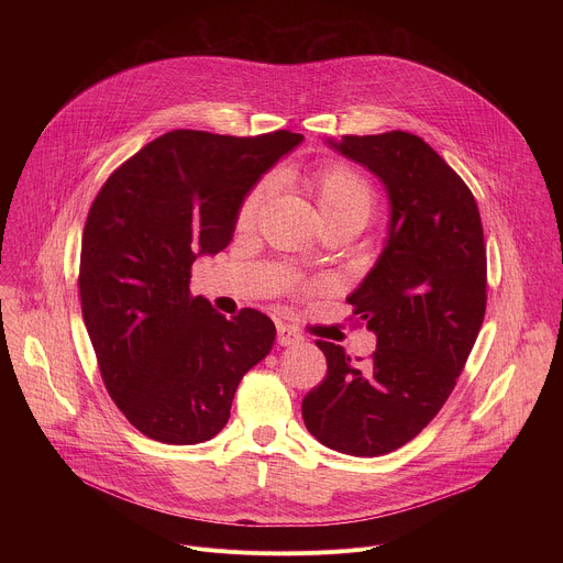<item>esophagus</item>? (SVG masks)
I'll return each instance as SVG.
<instances>
[{
    "label": "esophagus",
    "mask_w": 563,
    "mask_h": 563,
    "mask_svg": "<svg viewBox=\"0 0 563 563\" xmlns=\"http://www.w3.org/2000/svg\"><path fill=\"white\" fill-rule=\"evenodd\" d=\"M276 341H278V345H283V347H291V345L300 343L302 336H300L296 330L287 328V325H278V336H276Z\"/></svg>",
    "instance_id": "esophagus-1"
}]
</instances>
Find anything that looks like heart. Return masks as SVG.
Returning <instances> with one entry per match:
<instances>
[{
    "label": "heart",
    "mask_w": 563,
    "mask_h": 563,
    "mask_svg": "<svg viewBox=\"0 0 563 563\" xmlns=\"http://www.w3.org/2000/svg\"><path fill=\"white\" fill-rule=\"evenodd\" d=\"M307 185L313 194L320 218H323L325 224L343 222L365 227L376 209V189L352 165L332 163L320 167L307 178ZM272 187L274 178H265L245 196V200L240 202L238 209V224L245 227L254 222Z\"/></svg>",
    "instance_id": "obj_1"
}]
</instances>
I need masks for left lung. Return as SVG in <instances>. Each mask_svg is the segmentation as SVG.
<instances>
[{
  "mask_svg": "<svg viewBox=\"0 0 563 563\" xmlns=\"http://www.w3.org/2000/svg\"><path fill=\"white\" fill-rule=\"evenodd\" d=\"M330 146L378 176L391 216L374 269L347 298L376 350L356 365L316 341L328 376L302 398V419L332 450L378 456L439 415L472 352L488 298L484 227L467 185L419 135H343Z\"/></svg>",
  "mask_w": 563,
  "mask_h": 563,
  "instance_id": "8db88e82",
  "label": "left lung"
}]
</instances>
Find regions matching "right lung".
I'll use <instances>...</instances> for the list:
<instances>
[{
    "instance_id": "1",
    "label": "right lung",
    "mask_w": 563,
    "mask_h": 563,
    "mask_svg": "<svg viewBox=\"0 0 563 563\" xmlns=\"http://www.w3.org/2000/svg\"><path fill=\"white\" fill-rule=\"evenodd\" d=\"M302 140L176 129L144 144L96 196L79 254V300L109 396L144 437L213 439L235 387L276 339L272 318H224L191 296V265L222 252L240 202Z\"/></svg>"
}]
</instances>
